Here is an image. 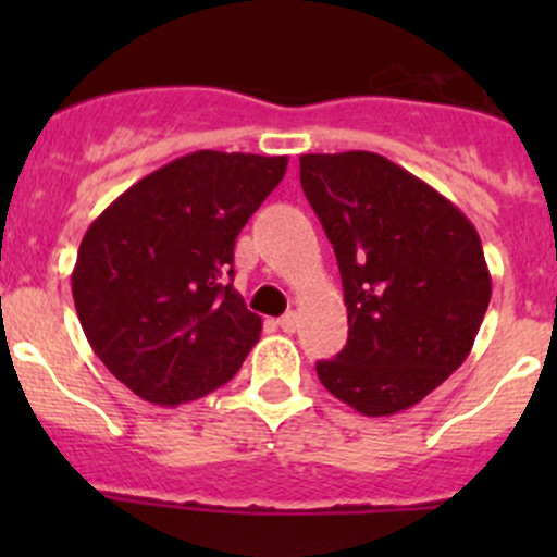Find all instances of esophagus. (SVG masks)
<instances>
[{
  "mask_svg": "<svg viewBox=\"0 0 557 557\" xmlns=\"http://www.w3.org/2000/svg\"><path fill=\"white\" fill-rule=\"evenodd\" d=\"M277 323H280V329L285 331V334H294L296 325H299V314H296V312H285L283 318L277 320Z\"/></svg>",
  "mask_w": 557,
  "mask_h": 557,
  "instance_id": "1",
  "label": "esophagus"
}]
</instances>
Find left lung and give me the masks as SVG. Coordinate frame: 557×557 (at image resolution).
I'll use <instances>...</instances> for the list:
<instances>
[{
  "label": "left lung",
  "mask_w": 557,
  "mask_h": 557,
  "mask_svg": "<svg viewBox=\"0 0 557 557\" xmlns=\"http://www.w3.org/2000/svg\"><path fill=\"white\" fill-rule=\"evenodd\" d=\"M301 188L334 245L347 345L318 361L367 418L423 401L466 361L491 305L476 228L450 199L369 150L305 153Z\"/></svg>",
  "instance_id": "1"
}]
</instances>
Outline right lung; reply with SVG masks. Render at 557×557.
Here are the masks:
<instances>
[{
    "mask_svg": "<svg viewBox=\"0 0 557 557\" xmlns=\"http://www.w3.org/2000/svg\"><path fill=\"white\" fill-rule=\"evenodd\" d=\"M288 156L196 150L150 172L88 226L72 299L99 361L161 407L234 377L261 318L234 290V243Z\"/></svg>",
    "mask_w": 557,
    "mask_h": 557,
    "instance_id": "1",
    "label": "right lung"
}]
</instances>
